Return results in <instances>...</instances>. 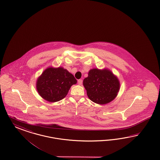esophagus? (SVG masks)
<instances>
[{"label": "esophagus", "mask_w": 160, "mask_h": 160, "mask_svg": "<svg viewBox=\"0 0 160 160\" xmlns=\"http://www.w3.org/2000/svg\"><path fill=\"white\" fill-rule=\"evenodd\" d=\"M82 79H78V84H79V85H82Z\"/></svg>", "instance_id": "34e87169"}]
</instances>
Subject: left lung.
Wrapping results in <instances>:
<instances>
[{
	"mask_svg": "<svg viewBox=\"0 0 160 160\" xmlns=\"http://www.w3.org/2000/svg\"><path fill=\"white\" fill-rule=\"evenodd\" d=\"M83 84L89 98L98 104L111 102L115 98L119 89L118 78L107 69L90 70Z\"/></svg>",
	"mask_w": 160,
	"mask_h": 160,
	"instance_id": "8db88e82",
	"label": "left lung"
}]
</instances>
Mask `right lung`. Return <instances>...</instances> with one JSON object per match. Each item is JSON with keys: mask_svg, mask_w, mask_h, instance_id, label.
I'll use <instances>...</instances> for the list:
<instances>
[{"mask_svg": "<svg viewBox=\"0 0 160 160\" xmlns=\"http://www.w3.org/2000/svg\"><path fill=\"white\" fill-rule=\"evenodd\" d=\"M77 82L73 75L67 69L49 68L38 78L36 88L42 98L54 102L65 98L71 87Z\"/></svg>", "mask_w": 160, "mask_h": 160, "instance_id": "right-lung-1", "label": "right lung"}]
</instances>
